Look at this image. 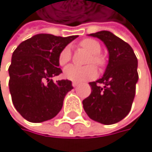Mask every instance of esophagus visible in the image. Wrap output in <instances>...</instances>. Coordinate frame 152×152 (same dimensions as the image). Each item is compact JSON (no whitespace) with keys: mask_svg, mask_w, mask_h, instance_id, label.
<instances>
[{"mask_svg":"<svg viewBox=\"0 0 152 152\" xmlns=\"http://www.w3.org/2000/svg\"><path fill=\"white\" fill-rule=\"evenodd\" d=\"M72 86H73V87H76V86H78V83H76V82H73V83H72Z\"/></svg>","mask_w":152,"mask_h":152,"instance_id":"1","label":"esophagus"}]
</instances>
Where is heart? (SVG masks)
Returning a JSON list of instances; mask_svg holds the SVG:
<instances>
[{
  "mask_svg": "<svg viewBox=\"0 0 152 152\" xmlns=\"http://www.w3.org/2000/svg\"><path fill=\"white\" fill-rule=\"evenodd\" d=\"M79 46L91 53L87 60V64H93L98 67H102L104 66L105 61L102 56L99 54L102 50V46L99 41L93 38H86L83 39L79 43ZM70 60V49L69 47H65L58 55V63L60 66H66ZM93 65H88L83 67L69 66L64 69V76L66 79L73 82H83L93 79L97 75V70Z\"/></svg>",
  "mask_w": 152,
  "mask_h": 152,
  "instance_id": "b5f03b06",
  "label": "heart"
}]
</instances>
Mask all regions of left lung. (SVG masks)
<instances>
[{"instance_id": "left-lung-1", "label": "left lung", "mask_w": 152, "mask_h": 152, "mask_svg": "<svg viewBox=\"0 0 152 152\" xmlns=\"http://www.w3.org/2000/svg\"><path fill=\"white\" fill-rule=\"evenodd\" d=\"M106 45L109 63L102 79L89 83L91 94L83 101L91 119L104 125L118 123L129 114L138 81L137 58L131 46L108 31L90 34Z\"/></svg>"}]
</instances>
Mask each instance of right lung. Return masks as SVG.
Returning a JSON list of instances; mask_svg holds the SVG:
<instances>
[{
	"label": "right lung",
	"mask_w": 152,
	"mask_h": 152,
	"mask_svg": "<svg viewBox=\"0 0 152 152\" xmlns=\"http://www.w3.org/2000/svg\"><path fill=\"white\" fill-rule=\"evenodd\" d=\"M77 36L67 37L39 34L21 42L12 55L9 91L15 108L26 120L37 123L51 119L63 106L71 81L53 77L62 73L58 55Z\"/></svg>",
	"instance_id": "obj_1"
}]
</instances>
